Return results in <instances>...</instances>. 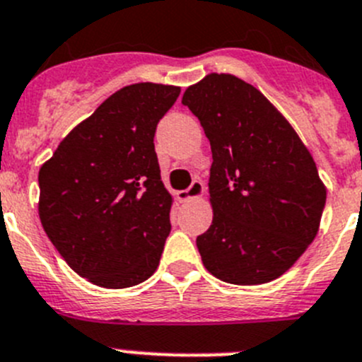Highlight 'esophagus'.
<instances>
[{
  "instance_id": "esophagus-1",
  "label": "esophagus",
  "mask_w": 362,
  "mask_h": 362,
  "mask_svg": "<svg viewBox=\"0 0 362 362\" xmlns=\"http://www.w3.org/2000/svg\"><path fill=\"white\" fill-rule=\"evenodd\" d=\"M202 194H204V185H202L201 179H195L187 190L179 192V199L181 201H192V199H199Z\"/></svg>"
}]
</instances>
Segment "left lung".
Wrapping results in <instances>:
<instances>
[{
    "mask_svg": "<svg viewBox=\"0 0 362 362\" xmlns=\"http://www.w3.org/2000/svg\"><path fill=\"white\" fill-rule=\"evenodd\" d=\"M213 154V222L197 236L216 279L264 284L304 254L318 233L327 190L291 124L250 83L208 74L183 94Z\"/></svg>",
    "mask_w": 362,
    "mask_h": 362,
    "instance_id": "1",
    "label": "left lung"
}]
</instances>
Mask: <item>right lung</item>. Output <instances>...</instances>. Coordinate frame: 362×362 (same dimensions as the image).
Segmentation results:
<instances>
[{
	"label": "right lung",
	"instance_id": "add662e5",
	"mask_svg": "<svg viewBox=\"0 0 362 362\" xmlns=\"http://www.w3.org/2000/svg\"><path fill=\"white\" fill-rule=\"evenodd\" d=\"M181 88L135 83L110 95L39 170V216L78 275L110 290L156 272L170 233L154 133Z\"/></svg>",
	"mask_w": 362,
	"mask_h": 362
}]
</instances>
